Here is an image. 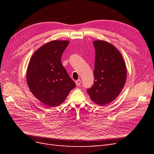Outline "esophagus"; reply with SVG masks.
Returning <instances> with one entry per match:
<instances>
[{
	"mask_svg": "<svg viewBox=\"0 0 154 154\" xmlns=\"http://www.w3.org/2000/svg\"><path fill=\"white\" fill-rule=\"evenodd\" d=\"M76 84L77 86H80V84H81V80H80V79H79V80H76Z\"/></svg>",
	"mask_w": 154,
	"mask_h": 154,
	"instance_id": "34e87169",
	"label": "esophagus"
}]
</instances>
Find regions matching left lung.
<instances>
[{
	"instance_id": "1",
	"label": "left lung",
	"mask_w": 154,
	"mask_h": 154,
	"mask_svg": "<svg viewBox=\"0 0 154 154\" xmlns=\"http://www.w3.org/2000/svg\"><path fill=\"white\" fill-rule=\"evenodd\" d=\"M95 49L94 83L87 91L92 101L101 106L118 96L127 80L125 63L119 51L105 41L93 42Z\"/></svg>"
}]
</instances>
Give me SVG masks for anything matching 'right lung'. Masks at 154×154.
Listing matches in <instances>:
<instances>
[{
    "label": "right lung",
    "instance_id": "obj_1",
    "mask_svg": "<svg viewBox=\"0 0 154 154\" xmlns=\"http://www.w3.org/2000/svg\"><path fill=\"white\" fill-rule=\"evenodd\" d=\"M69 41H51L32 56L27 70V82L31 92L48 106H56L65 101L76 87L61 62Z\"/></svg>",
    "mask_w": 154,
    "mask_h": 154
}]
</instances>
